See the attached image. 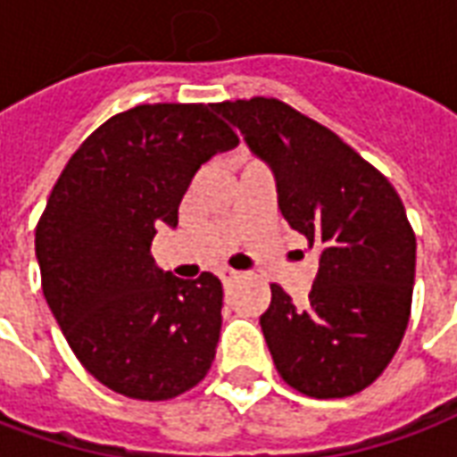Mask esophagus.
<instances>
[{"label":"esophagus","instance_id":"1","mask_svg":"<svg viewBox=\"0 0 457 457\" xmlns=\"http://www.w3.org/2000/svg\"><path fill=\"white\" fill-rule=\"evenodd\" d=\"M241 278L236 270H219V279L224 282V285H231V282H236V279Z\"/></svg>","mask_w":457,"mask_h":457}]
</instances>
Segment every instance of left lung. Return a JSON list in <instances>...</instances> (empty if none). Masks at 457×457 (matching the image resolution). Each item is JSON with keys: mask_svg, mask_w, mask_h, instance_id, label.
Masks as SVG:
<instances>
[{"mask_svg": "<svg viewBox=\"0 0 457 457\" xmlns=\"http://www.w3.org/2000/svg\"><path fill=\"white\" fill-rule=\"evenodd\" d=\"M275 175L287 224L319 251L306 306L279 285L261 316L275 368L306 397H351L382 375L409 324L416 238L389 179L279 99L214 104Z\"/></svg>", "mask_w": 457, "mask_h": 457, "instance_id": "8db88e82", "label": "left lung"}]
</instances>
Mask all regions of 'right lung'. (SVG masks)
<instances>
[{"mask_svg": "<svg viewBox=\"0 0 457 457\" xmlns=\"http://www.w3.org/2000/svg\"><path fill=\"white\" fill-rule=\"evenodd\" d=\"M238 138L214 104H141L79 145L36 226L43 297L92 378L160 402L204 379L221 331L219 278L179 279L151 243L178 226L196 170Z\"/></svg>", "mask_w": 457, "mask_h": 457, "instance_id": "right-lung-1", "label": "right lung"}]
</instances>
